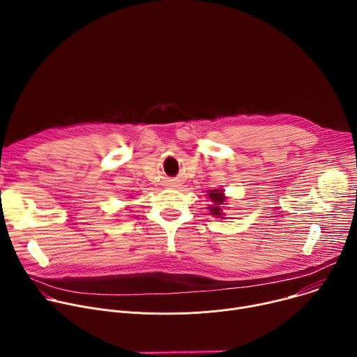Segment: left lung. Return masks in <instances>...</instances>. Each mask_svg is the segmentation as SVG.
Masks as SVG:
<instances>
[{
	"label": "left lung",
	"instance_id": "obj_1",
	"mask_svg": "<svg viewBox=\"0 0 357 357\" xmlns=\"http://www.w3.org/2000/svg\"><path fill=\"white\" fill-rule=\"evenodd\" d=\"M208 195L212 200L213 205H209V211H211V215H213L215 218H222L225 213L222 211L223 208V203L226 200V196H225V190L222 189H215V190H208ZM223 219V218H222Z\"/></svg>",
	"mask_w": 357,
	"mask_h": 357
}]
</instances>
